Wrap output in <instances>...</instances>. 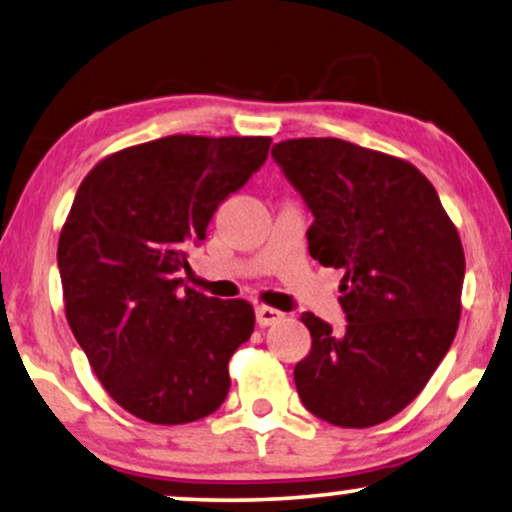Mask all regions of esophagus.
Here are the masks:
<instances>
[{
  "label": "esophagus",
  "instance_id": "1",
  "mask_svg": "<svg viewBox=\"0 0 512 512\" xmlns=\"http://www.w3.org/2000/svg\"><path fill=\"white\" fill-rule=\"evenodd\" d=\"M283 316H285L283 311H278V309H271V306H264V304L255 306V318H257V323H260L262 327H267V325H274V323H278V320H283Z\"/></svg>",
  "mask_w": 512,
  "mask_h": 512
}]
</instances>
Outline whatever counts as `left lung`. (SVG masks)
<instances>
[{
  "label": "left lung",
  "instance_id": "8db88e82",
  "mask_svg": "<svg viewBox=\"0 0 512 512\" xmlns=\"http://www.w3.org/2000/svg\"><path fill=\"white\" fill-rule=\"evenodd\" d=\"M271 156L313 215L311 257L344 271V330L302 313L311 351L295 365L297 393L327 424L377 426L417 398L454 342L461 238L403 159L339 138L285 140Z\"/></svg>",
  "mask_w": 512,
  "mask_h": 512
}]
</instances>
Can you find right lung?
Here are the masks:
<instances>
[{
  "instance_id": "right-lung-1",
  "label": "right lung",
  "mask_w": 512,
  "mask_h": 512,
  "mask_svg": "<svg viewBox=\"0 0 512 512\" xmlns=\"http://www.w3.org/2000/svg\"><path fill=\"white\" fill-rule=\"evenodd\" d=\"M269 145L168 135L102 159L74 196L58 241L67 323L100 384L142 421L189 424L227 398L229 358L255 330V311L182 290L180 276Z\"/></svg>"
}]
</instances>
